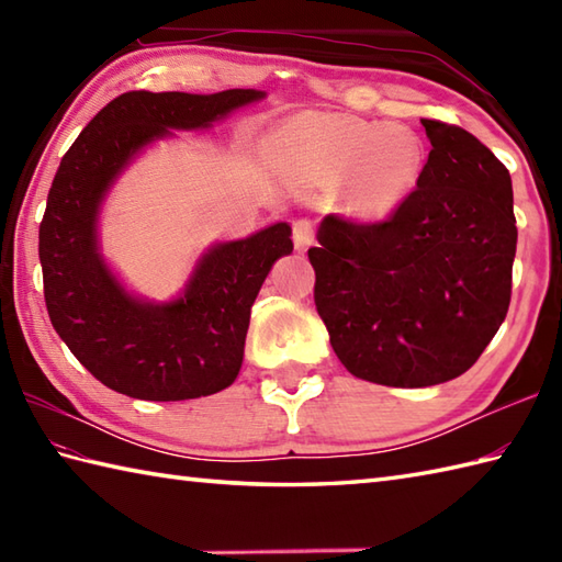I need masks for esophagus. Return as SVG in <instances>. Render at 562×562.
<instances>
[{
	"instance_id": "esophagus-1",
	"label": "esophagus",
	"mask_w": 562,
	"mask_h": 562,
	"mask_svg": "<svg viewBox=\"0 0 562 562\" xmlns=\"http://www.w3.org/2000/svg\"><path fill=\"white\" fill-rule=\"evenodd\" d=\"M292 238H294V246L296 250H304L314 244V224L308 220H296L292 224Z\"/></svg>"
}]
</instances>
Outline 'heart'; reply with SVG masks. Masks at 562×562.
<instances>
[{"label":"heart","mask_w":562,"mask_h":562,"mask_svg":"<svg viewBox=\"0 0 562 562\" xmlns=\"http://www.w3.org/2000/svg\"><path fill=\"white\" fill-rule=\"evenodd\" d=\"M280 157L342 186V207L360 222L393 217L423 173V142L396 123H369L360 117L308 111L284 123L274 135Z\"/></svg>","instance_id":"obj_1"}]
</instances>
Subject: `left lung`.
<instances>
[{
  "label": "left lung",
  "mask_w": 562,
  "mask_h": 562,
  "mask_svg": "<svg viewBox=\"0 0 562 562\" xmlns=\"http://www.w3.org/2000/svg\"><path fill=\"white\" fill-rule=\"evenodd\" d=\"M420 123L432 149L403 207L381 224L328 214L308 248L333 350L381 386L461 376L503 326L512 294L509 171L465 130Z\"/></svg>",
  "instance_id": "left-lung-1"
}]
</instances>
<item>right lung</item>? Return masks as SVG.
Returning <instances> with one entry per match:
<instances>
[{
  "label": "right lung",
  "instance_id": "right-lung-1",
  "mask_svg": "<svg viewBox=\"0 0 562 562\" xmlns=\"http://www.w3.org/2000/svg\"><path fill=\"white\" fill-rule=\"evenodd\" d=\"M266 99L258 89L220 93L130 91L81 130L59 161L41 222L45 306L71 355L101 384L142 401H188L234 384L250 306L274 260L292 254V226L274 222L202 250L169 302L125 288L101 250V210L127 166L173 130H207Z\"/></svg>",
  "mask_w": 562,
  "mask_h": 562
}]
</instances>
